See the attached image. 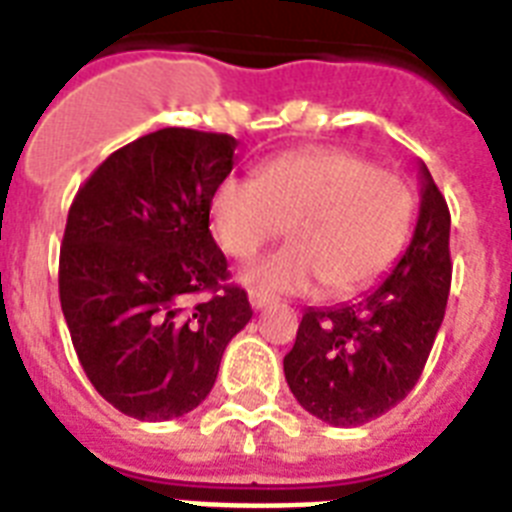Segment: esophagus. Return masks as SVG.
<instances>
[{
  "label": "esophagus",
  "mask_w": 512,
  "mask_h": 512,
  "mask_svg": "<svg viewBox=\"0 0 512 512\" xmlns=\"http://www.w3.org/2000/svg\"><path fill=\"white\" fill-rule=\"evenodd\" d=\"M248 301H251L253 310H264V307H269V304H275V296L267 291H251L248 293Z\"/></svg>",
  "instance_id": "obj_1"
}]
</instances>
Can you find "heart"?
Instances as JSON below:
<instances>
[{
	"label": "heart",
	"mask_w": 512,
	"mask_h": 512,
	"mask_svg": "<svg viewBox=\"0 0 512 512\" xmlns=\"http://www.w3.org/2000/svg\"><path fill=\"white\" fill-rule=\"evenodd\" d=\"M403 176L350 149L307 146L277 154L256 178H224L211 197V227L232 259L248 261L285 232L293 245L245 272V283L304 293L326 280L352 293L395 264L414 224Z\"/></svg>",
	"instance_id": "1"
}]
</instances>
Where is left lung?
<instances>
[{
	"mask_svg": "<svg viewBox=\"0 0 512 512\" xmlns=\"http://www.w3.org/2000/svg\"><path fill=\"white\" fill-rule=\"evenodd\" d=\"M419 216L406 253L352 304L304 312L285 382L304 411L358 427L398 406L422 376L451 288L449 205L419 165Z\"/></svg>",
	"mask_w": 512,
	"mask_h": 512,
	"instance_id": "obj_1",
	"label": "left lung"
}]
</instances>
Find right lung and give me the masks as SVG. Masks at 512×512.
Instances as JSON below:
<instances>
[{
    "mask_svg": "<svg viewBox=\"0 0 512 512\" xmlns=\"http://www.w3.org/2000/svg\"><path fill=\"white\" fill-rule=\"evenodd\" d=\"M235 149L227 133L157 130L109 154L71 202L58 267L71 344L95 390L141 422L200 406L253 315L211 235ZM194 292L212 299L186 311Z\"/></svg>",
    "mask_w": 512,
    "mask_h": 512,
    "instance_id": "right-lung-1",
    "label": "right lung"
}]
</instances>
